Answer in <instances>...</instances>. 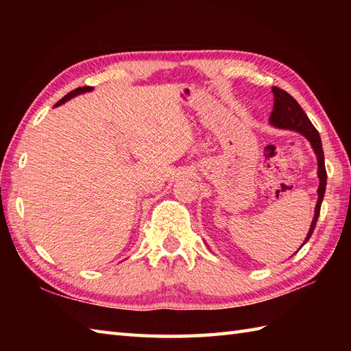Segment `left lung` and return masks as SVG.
I'll return each instance as SVG.
<instances>
[{
  "label": "left lung",
  "instance_id": "1",
  "mask_svg": "<svg viewBox=\"0 0 351 351\" xmlns=\"http://www.w3.org/2000/svg\"><path fill=\"white\" fill-rule=\"evenodd\" d=\"M273 96H274V102H273V111L270 114V123L278 126V128H287V130H293L300 132L302 136L306 137L314 151L317 154V160H318V178H319V187H318V200H317V206H315V217L312 220L311 229L308 232L306 240H304L303 244H306L308 240L311 238L312 232H314L319 210H322V202L326 193V182H327V173H326V166H324V152H323V146H322V138H319V134L315 130V126L311 123L308 119L306 113L302 110L293 96L287 93L285 90H282L279 87H271ZM302 244V245H303Z\"/></svg>",
  "mask_w": 351,
  "mask_h": 351
}]
</instances>
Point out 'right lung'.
<instances>
[{
	"label": "right lung",
	"mask_w": 351,
	"mask_h": 351,
	"mask_svg": "<svg viewBox=\"0 0 351 351\" xmlns=\"http://www.w3.org/2000/svg\"><path fill=\"white\" fill-rule=\"evenodd\" d=\"M92 90V87L90 86H86V87H78V88H75V90H72V92H69L68 95L66 96H63V98L58 101L57 104H56V107L57 106H62V104H64L66 101H69L71 98H73V96H77V95H81V93H84V92H90Z\"/></svg>",
	"instance_id": "add662e5"
}]
</instances>
